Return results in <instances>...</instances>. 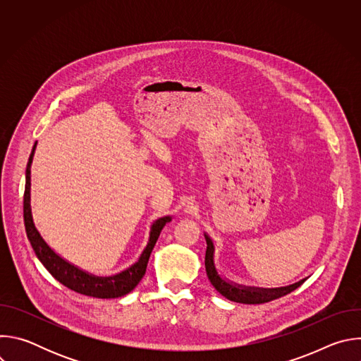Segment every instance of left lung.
I'll list each match as a JSON object with an SVG mask.
<instances>
[{
	"mask_svg": "<svg viewBox=\"0 0 361 361\" xmlns=\"http://www.w3.org/2000/svg\"><path fill=\"white\" fill-rule=\"evenodd\" d=\"M205 241H207V251H205V271H207L209 280L210 283L214 286V288L224 295L226 298L235 301V302H243V304H263V302H269L271 300L280 298L288 293H291L293 290H295L297 287L301 286V281L291 284L288 287H281V288H255V287H243V286H237L233 283L226 281L216 270L214 266V244L212 241V238L204 234Z\"/></svg>",
	"mask_w": 361,
	"mask_h": 361,
	"instance_id": "8db88e82",
	"label": "left lung"
}]
</instances>
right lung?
<instances>
[{
    "label": "right lung",
    "mask_w": 361,
    "mask_h": 361,
    "mask_svg": "<svg viewBox=\"0 0 361 361\" xmlns=\"http://www.w3.org/2000/svg\"><path fill=\"white\" fill-rule=\"evenodd\" d=\"M35 147H37V142L32 147L28 164H27V170H25L24 224H25L27 237L32 245V250L35 251V255L38 257V260L49 271L51 276L75 293L90 295V297H97V298H117L128 294L131 290L135 288V286L140 283V280L145 274L149 254L154 245H156L163 227L169 221H171V217H163V219H159L157 221H154V224L151 226L149 240L147 247L140 255L138 262L133 264L130 269L111 277H97L82 271L81 269L61 259L59 254H56L53 250H51V247L42 240V237L39 235L38 230L34 226L32 214H31V204H30V200H31L30 190H31V163H32Z\"/></svg>",
    "instance_id": "add662e5"
}]
</instances>
